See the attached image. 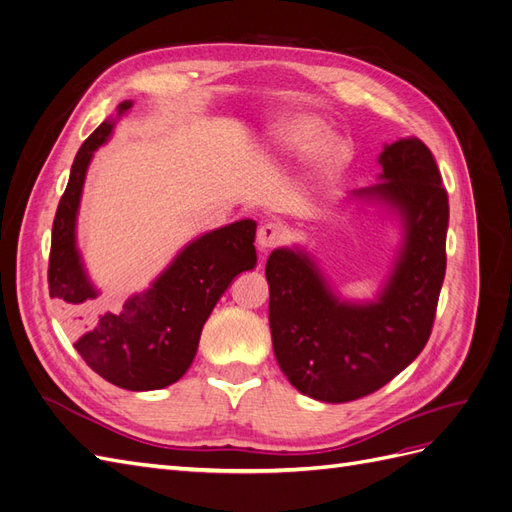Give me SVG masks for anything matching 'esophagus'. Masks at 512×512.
Instances as JSON below:
<instances>
[{"instance_id":"34e87169","label":"esophagus","mask_w":512,"mask_h":512,"mask_svg":"<svg viewBox=\"0 0 512 512\" xmlns=\"http://www.w3.org/2000/svg\"><path fill=\"white\" fill-rule=\"evenodd\" d=\"M286 237H288V230L282 224L269 222V224H262L258 228V239L256 241H258L260 250L267 252V250H273V247H277V245H282L286 241Z\"/></svg>"}]
</instances>
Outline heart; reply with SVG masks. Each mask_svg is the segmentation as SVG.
<instances>
[{
  "instance_id": "1",
  "label": "heart",
  "mask_w": 512,
  "mask_h": 512,
  "mask_svg": "<svg viewBox=\"0 0 512 512\" xmlns=\"http://www.w3.org/2000/svg\"><path fill=\"white\" fill-rule=\"evenodd\" d=\"M288 138L294 147H301V149H322L331 141L327 130H324L316 121H303L299 126H294Z\"/></svg>"
}]
</instances>
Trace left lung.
<instances>
[{
	"mask_svg": "<svg viewBox=\"0 0 512 512\" xmlns=\"http://www.w3.org/2000/svg\"><path fill=\"white\" fill-rule=\"evenodd\" d=\"M376 194L406 218V245L378 303L337 301L303 254L267 260L273 352L294 389L329 404L376 393L406 369L436 320L446 273L448 194L436 158L418 138L386 147Z\"/></svg>",
	"mask_w": 512,
	"mask_h": 512,
	"instance_id": "left-lung-1",
	"label": "left lung"
}]
</instances>
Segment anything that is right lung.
Listing matches in <instances>:
<instances>
[{"instance_id": "add662e5", "label": "right lung", "mask_w": 512, "mask_h": 512, "mask_svg": "<svg viewBox=\"0 0 512 512\" xmlns=\"http://www.w3.org/2000/svg\"><path fill=\"white\" fill-rule=\"evenodd\" d=\"M132 104L121 102L119 113ZM104 121L81 145L53 220L49 294L72 324L81 359L119 389L156 391L194 361L200 333L228 284L256 265V222L241 220L196 239L147 292L121 307L96 303L74 245V222L91 156L111 134Z\"/></svg>"}]
</instances>
